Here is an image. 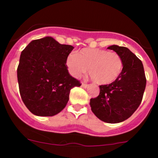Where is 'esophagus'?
Instances as JSON below:
<instances>
[{"label":"esophagus","instance_id":"obj_1","mask_svg":"<svg viewBox=\"0 0 158 158\" xmlns=\"http://www.w3.org/2000/svg\"><path fill=\"white\" fill-rule=\"evenodd\" d=\"M88 84L85 83V82H82V87H85V88H86L87 86H88Z\"/></svg>","mask_w":158,"mask_h":158}]
</instances>
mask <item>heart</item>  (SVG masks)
<instances>
[{
	"instance_id": "obj_1",
	"label": "heart",
	"mask_w": 158,
	"mask_h": 158,
	"mask_svg": "<svg viewBox=\"0 0 158 158\" xmlns=\"http://www.w3.org/2000/svg\"><path fill=\"white\" fill-rule=\"evenodd\" d=\"M66 66L72 76L79 77L88 72L100 85H109L118 79L123 70L122 57L114 52L102 49H82L71 52L66 58Z\"/></svg>"
}]
</instances>
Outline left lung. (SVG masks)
I'll list each match as a JSON object with an SVG mask.
<instances>
[{"instance_id": "left-lung-1", "label": "left lung", "mask_w": 158, "mask_h": 158, "mask_svg": "<svg viewBox=\"0 0 158 158\" xmlns=\"http://www.w3.org/2000/svg\"><path fill=\"white\" fill-rule=\"evenodd\" d=\"M122 57L123 70L116 81L99 85V95L91 98L92 112L107 123H119L128 119L139 107L146 86L142 62L127 47H108Z\"/></svg>"}]
</instances>
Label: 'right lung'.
<instances>
[{
  "label": "right lung",
  "instance_id": "right-lung-1",
  "mask_svg": "<svg viewBox=\"0 0 158 158\" xmlns=\"http://www.w3.org/2000/svg\"><path fill=\"white\" fill-rule=\"evenodd\" d=\"M73 46L60 44L50 36L31 41L21 52L17 67L20 96L37 116H53L69 101L70 90L80 86L66 65Z\"/></svg>",
  "mask_w": 158,
  "mask_h": 158
}]
</instances>
